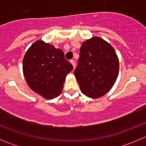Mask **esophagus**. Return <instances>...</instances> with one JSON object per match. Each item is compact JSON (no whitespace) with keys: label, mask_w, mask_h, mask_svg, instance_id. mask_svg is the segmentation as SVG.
Here are the masks:
<instances>
[{"label":"esophagus","mask_w":146,"mask_h":146,"mask_svg":"<svg viewBox=\"0 0 146 146\" xmlns=\"http://www.w3.org/2000/svg\"><path fill=\"white\" fill-rule=\"evenodd\" d=\"M70 64L73 65V68H76V61H75L74 60H71V61H70Z\"/></svg>","instance_id":"obj_1"}]
</instances>
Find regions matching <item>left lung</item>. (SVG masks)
<instances>
[{
  "mask_svg": "<svg viewBox=\"0 0 146 146\" xmlns=\"http://www.w3.org/2000/svg\"><path fill=\"white\" fill-rule=\"evenodd\" d=\"M74 75L82 93L90 98L105 95L119 74V58L114 48L103 39L93 36L83 42Z\"/></svg>",
  "mask_w": 146,
  "mask_h": 146,
  "instance_id": "left-lung-1",
  "label": "left lung"
}]
</instances>
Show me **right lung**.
Returning <instances> with one entry per match:
<instances>
[{
	"instance_id": "1",
	"label": "right lung",
	"mask_w": 146,
	"mask_h": 146,
	"mask_svg": "<svg viewBox=\"0 0 146 146\" xmlns=\"http://www.w3.org/2000/svg\"><path fill=\"white\" fill-rule=\"evenodd\" d=\"M73 68L62 50L42 40L32 44L23 61L27 85L34 92L48 100L62 92L66 76Z\"/></svg>"
}]
</instances>
